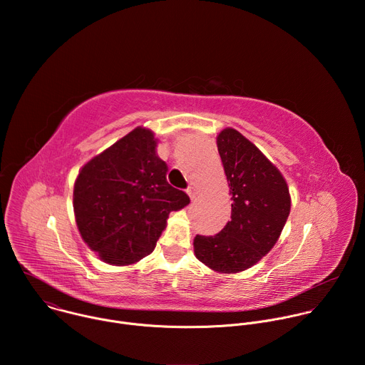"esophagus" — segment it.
I'll use <instances>...</instances> for the list:
<instances>
[{
	"label": "esophagus",
	"instance_id": "esophagus-1",
	"mask_svg": "<svg viewBox=\"0 0 365 365\" xmlns=\"http://www.w3.org/2000/svg\"><path fill=\"white\" fill-rule=\"evenodd\" d=\"M186 192H187V195H189V197H190L192 200H195V199H196V196H197V189H196V187L189 186V187L186 189Z\"/></svg>",
	"mask_w": 365,
	"mask_h": 365
}]
</instances>
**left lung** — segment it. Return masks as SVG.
Segmentation results:
<instances>
[{"mask_svg": "<svg viewBox=\"0 0 365 365\" xmlns=\"http://www.w3.org/2000/svg\"><path fill=\"white\" fill-rule=\"evenodd\" d=\"M217 145L231 193V221L217 235H196L195 255L218 273H238L258 263L277 242L290 214L289 187L279 169L234 128Z\"/></svg>", "mask_w": 365, "mask_h": 365, "instance_id": "1", "label": "left lung"}]
</instances>
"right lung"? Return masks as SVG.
I'll return each mask as SVG.
<instances>
[{
  "instance_id": "right-lung-1",
  "label": "right lung",
  "mask_w": 365,
  "mask_h": 365,
  "mask_svg": "<svg viewBox=\"0 0 365 365\" xmlns=\"http://www.w3.org/2000/svg\"><path fill=\"white\" fill-rule=\"evenodd\" d=\"M153 131L137 127L79 172L73 187L78 230L108 264L128 266L148 255L169 214L190 199L169 185Z\"/></svg>"
}]
</instances>
